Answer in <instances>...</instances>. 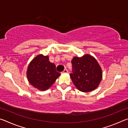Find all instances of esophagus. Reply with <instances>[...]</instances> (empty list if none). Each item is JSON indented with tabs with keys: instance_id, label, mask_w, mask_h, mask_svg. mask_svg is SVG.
<instances>
[{
	"instance_id": "esophagus-1",
	"label": "esophagus",
	"mask_w": 128,
	"mask_h": 128,
	"mask_svg": "<svg viewBox=\"0 0 128 128\" xmlns=\"http://www.w3.org/2000/svg\"><path fill=\"white\" fill-rule=\"evenodd\" d=\"M68 70H67L66 69H64V71H63V72H62V73H68Z\"/></svg>"
}]
</instances>
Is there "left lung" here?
<instances>
[{"instance_id":"left-lung-1","label":"left lung","mask_w":128,"mask_h":128,"mask_svg":"<svg viewBox=\"0 0 128 128\" xmlns=\"http://www.w3.org/2000/svg\"><path fill=\"white\" fill-rule=\"evenodd\" d=\"M72 73L70 77L76 87L82 92L95 90L102 79V71L94 57L88 54L74 57L71 62Z\"/></svg>"}]
</instances>
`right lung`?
Instances as JSON below:
<instances>
[{
	"mask_svg": "<svg viewBox=\"0 0 128 128\" xmlns=\"http://www.w3.org/2000/svg\"><path fill=\"white\" fill-rule=\"evenodd\" d=\"M60 76L56 70V66L50 62L47 56L39 55L30 62L27 70L29 83L40 90H46Z\"/></svg>",
	"mask_w": 128,
	"mask_h": 128,
	"instance_id": "1",
	"label": "right lung"
}]
</instances>
